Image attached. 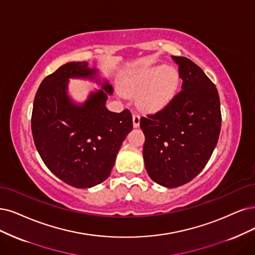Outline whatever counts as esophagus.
<instances>
[{
	"mask_svg": "<svg viewBox=\"0 0 255 255\" xmlns=\"http://www.w3.org/2000/svg\"><path fill=\"white\" fill-rule=\"evenodd\" d=\"M132 122H133V127L134 128H137L139 126V122H140V117L138 115H136V113H134V115L132 116Z\"/></svg>",
	"mask_w": 255,
	"mask_h": 255,
	"instance_id": "esophagus-1",
	"label": "esophagus"
}]
</instances>
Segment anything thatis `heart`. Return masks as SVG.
<instances>
[{
  "mask_svg": "<svg viewBox=\"0 0 255 255\" xmlns=\"http://www.w3.org/2000/svg\"><path fill=\"white\" fill-rule=\"evenodd\" d=\"M180 75L172 66H148L140 68L123 84L122 90L135 96L137 106L145 111H157L171 101Z\"/></svg>",
  "mask_w": 255,
  "mask_h": 255,
  "instance_id": "heart-1",
  "label": "heart"
}]
</instances>
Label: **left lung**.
<instances>
[{"instance_id": "obj_1", "label": "left lung", "mask_w": 255, "mask_h": 255, "mask_svg": "<svg viewBox=\"0 0 255 255\" xmlns=\"http://www.w3.org/2000/svg\"><path fill=\"white\" fill-rule=\"evenodd\" d=\"M182 90L154 115L140 118L143 156L150 178L166 188L190 182L208 163L221 131L218 89L191 60L172 56Z\"/></svg>"}]
</instances>
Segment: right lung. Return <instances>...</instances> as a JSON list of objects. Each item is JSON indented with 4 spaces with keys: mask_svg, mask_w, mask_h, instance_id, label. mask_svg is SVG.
I'll return each instance as SVG.
<instances>
[{
    "mask_svg": "<svg viewBox=\"0 0 255 255\" xmlns=\"http://www.w3.org/2000/svg\"><path fill=\"white\" fill-rule=\"evenodd\" d=\"M69 78L88 79L101 88L82 103L68 92ZM112 85L87 62L67 63L46 77L36 91L31 130L41 158L64 183L87 189L107 180L117 154L132 130V116L107 109Z\"/></svg>",
    "mask_w": 255,
    "mask_h": 255,
    "instance_id": "1",
    "label": "right lung"
}]
</instances>
